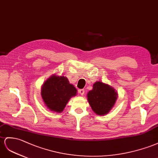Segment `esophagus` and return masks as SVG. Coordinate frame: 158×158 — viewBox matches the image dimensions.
<instances>
[{
	"label": "esophagus",
	"mask_w": 158,
	"mask_h": 158,
	"mask_svg": "<svg viewBox=\"0 0 158 158\" xmlns=\"http://www.w3.org/2000/svg\"><path fill=\"white\" fill-rule=\"evenodd\" d=\"M78 93H79V94H80L81 95H83L85 94V90L84 89H79Z\"/></svg>",
	"instance_id": "34e87169"
}]
</instances>
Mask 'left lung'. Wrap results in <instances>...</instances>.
Returning <instances> with one entry per match:
<instances>
[{
    "label": "left lung",
    "instance_id": "obj_1",
    "mask_svg": "<svg viewBox=\"0 0 158 158\" xmlns=\"http://www.w3.org/2000/svg\"><path fill=\"white\" fill-rule=\"evenodd\" d=\"M118 97L115 89L109 85L101 81L94 85L93 89L89 91L87 99L93 111L96 114L103 115L108 114L114 106Z\"/></svg>",
    "mask_w": 158,
    "mask_h": 158
}]
</instances>
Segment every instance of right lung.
I'll use <instances>...</instances> for the list:
<instances>
[{
  "label": "right lung",
  "instance_id": "obj_1",
  "mask_svg": "<svg viewBox=\"0 0 158 158\" xmlns=\"http://www.w3.org/2000/svg\"><path fill=\"white\" fill-rule=\"evenodd\" d=\"M76 94V88L63 76H51L43 84L41 89V96L46 106L58 113L64 110L68 101Z\"/></svg>",
  "mask_w": 158,
  "mask_h": 158
}]
</instances>
